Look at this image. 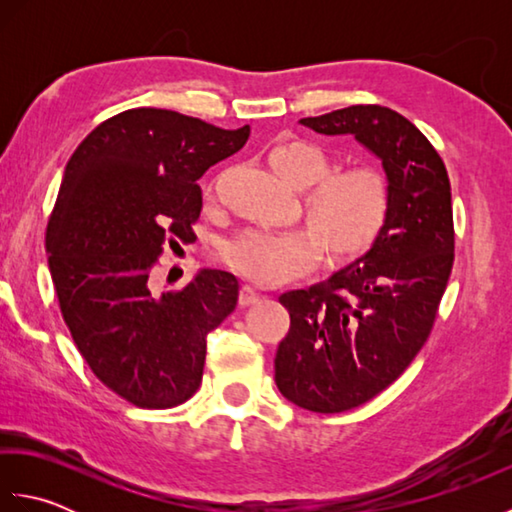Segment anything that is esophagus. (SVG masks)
<instances>
[{"label":"esophagus","instance_id":"esophagus-1","mask_svg":"<svg viewBox=\"0 0 512 512\" xmlns=\"http://www.w3.org/2000/svg\"><path fill=\"white\" fill-rule=\"evenodd\" d=\"M259 299H262V295L253 286H242V290H239V306H253Z\"/></svg>","mask_w":512,"mask_h":512}]
</instances>
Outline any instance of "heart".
Returning <instances> with one entry per match:
<instances>
[{
	"label": "heart",
	"mask_w": 512,
	"mask_h": 512,
	"mask_svg": "<svg viewBox=\"0 0 512 512\" xmlns=\"http://www.w3.org/2000/svg\"><path fill=\"white\" fill-rule=\"evenodd\" d=\"M268 165L290 187L306 191L309 231H248L224 244L222 262L257 286H279L306 275L323 255L345 264L365 255L385 231L391 209L387 178L372 167L332 172V160L308 140H286L268 151Z\"/></svg>",
	"instance_id": "heart-1"
}]
</instances>
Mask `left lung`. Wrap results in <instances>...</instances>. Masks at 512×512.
I'll return each instance as SVG.
<instances>
[{
	"label": "left lung",
	"mask_w": 512,
	"mask_h": 512,
	"mask_svg": "<svg viewBox=\"0 0 512 512\" xmlns=\"http://www.w3.org/2000/svg\"><path fill=\"white\" fill-rule=\"evenodd\" d=\"M299 123L354 136L383 162L391 191L385 231L363 257L279 297L290 312L275 356L279 391L301 409L339 413L387 389L427 341L453 268L451 184L438 151L389 107L352 105Z\"/></svg>",
	"instance_id": "left-lung-1"
}]
</instances>
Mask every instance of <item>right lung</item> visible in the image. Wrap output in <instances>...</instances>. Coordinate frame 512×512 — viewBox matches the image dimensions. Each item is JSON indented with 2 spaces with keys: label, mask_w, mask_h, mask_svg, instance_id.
I'll use <instances>...</instances> for the list:
<instances>
[{
  "label": "right lung",
  "mask_w": 512,
  "mask_h": 512,
  "mask_svg": "<svg viewBox=\"0 0 512 512\" xmlns=\"http://www.w3.org/2000/svg\"><path fill=\"white\" fill-rule=\"evenodd\" d=\"M250 127L136 107L107 118L65 165L46 231L65 325L105 387L143 409H167L200 387L206 336L237 306V277L202 268L176 292H154L151 268L169 235L187 242L206 169L246 145Z\"/></svg>",
  "instance_id": "add662e5"
}]
</instances>
